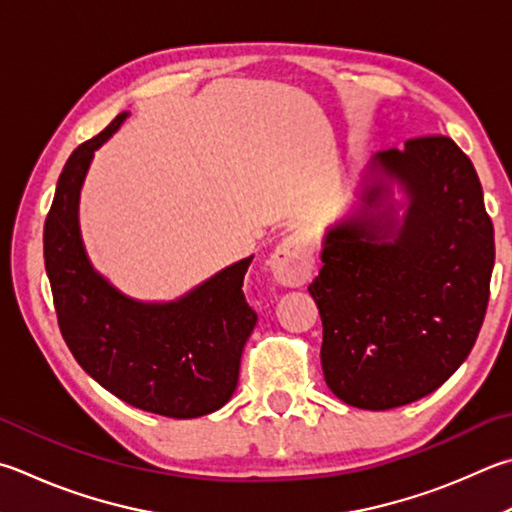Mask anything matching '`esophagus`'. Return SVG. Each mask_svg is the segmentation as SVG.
I'll return each instance as SVG.
<instances>
[{"label":"esophagus","mask_w":512,"mask_h":512,"mask_svg":"<svg viewBox=\"0 0 512 512\" xmlns=\"http://www.w3.org/2000/svg\"><path fill=\"white\" fill-rule=\"evenodd\" d=\"M271 273L282 286H302L309 282L313 273V248L309 239L300 232L284 237L271 255Z\"/></svg>","instance_id":"esophagus-1"}]
</instances>
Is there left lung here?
<instances>
[{
  "instance_id": "left-lung-1",
  "label": "left lung",
  "mask_w": 512,
  "mask_h": 512,
  "mask_svg": "<svg viewBox=\"0 0 512 512\" xmlns=\"http://www.w3.org/2000/svg\"><path fill=\"white\" fill-rule=\"evenodd\" d=\"M371 172L358 215L324 237L309 293L331 392L360 410H392L432 394L475 347L495 230L475 165L448 136L378 152ZM392 180L408 194L403 222L388 200Z\"/></svg>"
}]
</instances>
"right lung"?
Listing matches in <instances>:
<instances>
[{
  "instance_id": "obj_1",
  "label": "right lung",
  "mask_w": 512,
  "mask_h": 512,
  "mask_svg": "<svg viewBox=\"0 0 512 512\" xmlns=\"http://www.w3.org/2000/svg\"><path fill=\"white\" fill-rule=\"evenodd\" d=\"M127 114L69 156L44 224V266L62 338L102 387L138 410L197 418L235 394L241 351L257 324L241 291V259L176 302L145 304L118 293L89 264L78 226L80 188L94 152Z\"/></svg>"
}]
</instances>
